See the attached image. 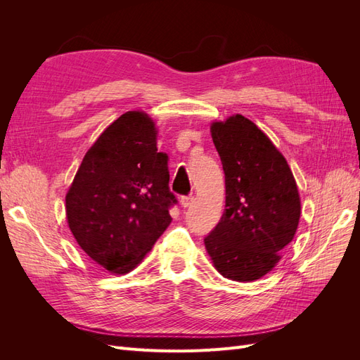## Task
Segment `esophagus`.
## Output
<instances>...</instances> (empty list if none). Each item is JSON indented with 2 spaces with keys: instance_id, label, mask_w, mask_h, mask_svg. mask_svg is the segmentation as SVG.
<instances>
[{
  "instance_id": "34e87169",
  "label": "esophagus",
  "mask_w": 360,
  "mask_h": 360,
  "mask_svg": "<svg viewBox=\"0 0 360 360\" xmlns=\"http://www.w3.org/2000/svg\"><path fill=\"white\" fill-rule=\"evenodd\" d=\"M192 202H193L192 195H186V197H181V200H180V204H181V207H184V209H188V207H191Z\"/></svg>"
}]
</instances>
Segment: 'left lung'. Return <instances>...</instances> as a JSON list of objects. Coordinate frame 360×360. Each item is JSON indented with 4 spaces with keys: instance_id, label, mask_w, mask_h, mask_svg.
Here are the masks:
<instances>
[{
    "instance_id": "1",
    "label": "left lung",
    "mask_w": 360,
    "mask_h": 360,
    "mask_svg": "<svg viewBox=\"0 0 360 360\" xmlns=\"http://www.w3.org/2000/svg\"><path fill=\"white\" fill-rule=\"evenodd\" d=\"M225 172V212L204 238L224 278L250 282L276 266L296 234L300 197L285 158L246 117L210 127Z\"/></svg>"
}]
</instances>
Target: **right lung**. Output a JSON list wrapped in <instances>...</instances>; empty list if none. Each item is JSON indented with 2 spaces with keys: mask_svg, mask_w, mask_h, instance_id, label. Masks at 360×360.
<instances>
[{
  "mask_svg": "<svg viewBox=\"0 0 360 360\" xmlns=\"http://www.w3.org/2000/svg\"><path fill=\"white\" fill-rule=\"evenodd\" d=\"M156 135L146 112L120 115L86 151L66 195L73 237L111 274L135 269L171 224L177 198Z\"/></svg>",
  "mask_w": 360,
  "mask_h": 360,
  "instance_id": "add662e5",
  "label": "right lung"
}]
</instances>
